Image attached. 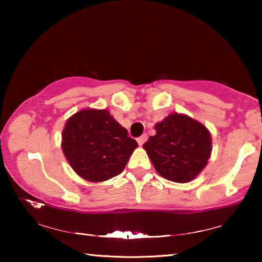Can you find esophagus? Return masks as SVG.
Masks as SVG:
<instances>
[{"instance_id":"1","label":"esophagus","mask_w":262,"mask_h":262,"mask_svg":"<svg viewBox=\"0 0 262 262\" xmlns=\"http://www.w3.org/2000/svg\"><path fill=\"white\" fill-rule=\"evenodd\" d=\"M147 139H148V137H147V135H142V136H140L139 137V139H137V143H139L140 145H142V144H143L144 143V142L145 141H147Z\"/></svg>"}]
</instances>
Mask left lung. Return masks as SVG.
Returning a JSON list of instances; mask_svg holds the SVG:
<instances>
[{
    "label": "left lung",
    "instance_id": "obj_1",
    "mask_svg": "<svg viewBox=\"0 0 262 262\" xmlns=\"http://www.w3.org/2000/svg\"><path fill=\"white\" fill-rule=\"evenodd\" d=\"M155 130L143 148L157 173L180 184L196 178L211 155L207 127L186 114L172 113L157 122Z\"/></svg>",
    "mask_w": 262,
    "mask_h": 262
}]
</instances>
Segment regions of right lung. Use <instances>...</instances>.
<instances>
[{
  "mask_svg": "<svg viewBox=\"0 0 262 262\" xmlns=\"http://www.w3.org/2000/svg\"><path fill=\"white\" fill-rule=\"evenodd\" d=\"M137 142L107 110L84 108L70 117L62 130L61 148L76 173L90 183L120 174Z\"/></svg>",
  "mask_w": 262,
  "mask_h": 262,
  "instance_id": "add662e5",
  "label": "right lung"
}]
</instances>
